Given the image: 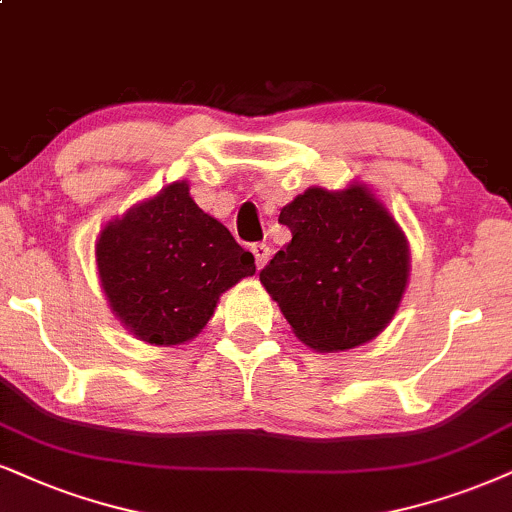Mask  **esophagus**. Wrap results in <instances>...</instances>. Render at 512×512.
Returning <instances> with one entry per match:
<instances>
[{
  "mask_svg": "<svg viewBox=\"0 0 512 512\" xmlns=\"http://www.w3.org/2000/svg\"><path fill=\"white\" fill-rule=\"evenodd\" d=\"M251 251H254V256H256V266L258 268L266 266L268 258H270V246L268 244H254V246H251Z\"/></svg>",
  "mask_w": 512,
  "mask_h": 512,
  "instance_id": "obj_1",
  "label": "esophagus"
}]
</instances>
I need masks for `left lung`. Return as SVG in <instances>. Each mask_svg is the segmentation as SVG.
Returning a JSON list of instances; mask_svg holds the SVG:
<instances>
[{"label":"left lung","instance_id":"left-lung-1","mask_svg":"<svg viewBox=\"0 0 512 512\" xmlns=\"http://www.w3.org/2000/svg\"><path fill=\"white\" fill-rule=\"evenodd\" d=\"M292 242L261 270L296 337L344 351L377 337L408 280L406 237L368 189L311 187L280 211Z\"/></svg>","mask_w":512,"mask_h":512}]
</instances>
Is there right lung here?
<instances>
[{"instance_id": "right-lung-1", "label": "right lung", "mask_w": 512, "mask_h": 512, "mask_svg": "<svg viewBox=\"0 0 512 512\" xmlns=\"http://www.w3.org/2000/svg\"><path fill=\"white\" fill-rule=\"evenodd\" d=\"M99 280L113 313L149 344H182L211 320L218 296L256 273L254 254L173 182L104 227Z\"/></svg>"}]
</instances>
